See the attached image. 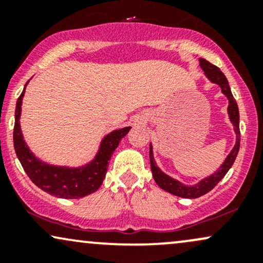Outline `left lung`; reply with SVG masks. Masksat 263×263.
Returning <instances> with one entry per match:
<instances>
[{
	"label": "left lung",
	"instance_id": "left-lung-1",
	"mask_svg": "<svg viewBox=\"0 0 263 263\" xmlns=\"http://www.w3.org/2000/svg\"><path fill=\"white\" fill-rule=\"evenodd\" d=\"M199 63H200V68L204 70L205 77L209 79L211 83L218 84L221 89V92L228 98L229 100V106H228V114L229 119L234 126V131L236 134V143H235L234 148L230 153H229L228 157L225 158L224 163L220 165V168L215 172L214 174H211L208 178H204L200 182L194 184V185H185V184L180 183L179 180L174 179L168 176V174L163 173V172L159 170V167H157V163L153 158V148L152 143L149 144V161H151V170H152L153 179L155 182L158 184L159 188H162L165 192L171 193V194L177 195V197L180 198H186V199H195L201 197V195L209 193L214 186L218 184L222 178L225 177V174L228 173L229 170L234 164L235 159H236V156L238 153V149H240V115H238V107L236 101H235L234 96H232L230 86H229V81L226 79V77L222 74V71L220 70L218 66L213 65L211 63L208 62L203 58L199 59Z\"/></svg>",
	"mask_w": 263,
	"mask_h": 263
}]
</instances>
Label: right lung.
<instances>
[{
    "label": "right lung",
    "mask_w": 263,
    "mask_h": 263,
    "mask_svg": "<svg viewBox=\"0 0 263 263\" xmlns=\"http://www.w3.org/2000/svg\"><path fill=\"white\" fill-rule=\"evenodd\" d=\"M28 83L29 81H27L25 89L17 100L13 129L14 151L27 176L31 178L38 188L58 198L79 199L96 192L106 176L108 161L111 159L112 152L117 148L120 141L128 134L131 127L128 126L115 129L105 136L95 158L85 165L65 167L45 163L35 157L34 153L28 148L21 129L20 119L22 112V100Z\"/></svg>",
    "instance_id": "obj_1"
}]
</instances>
